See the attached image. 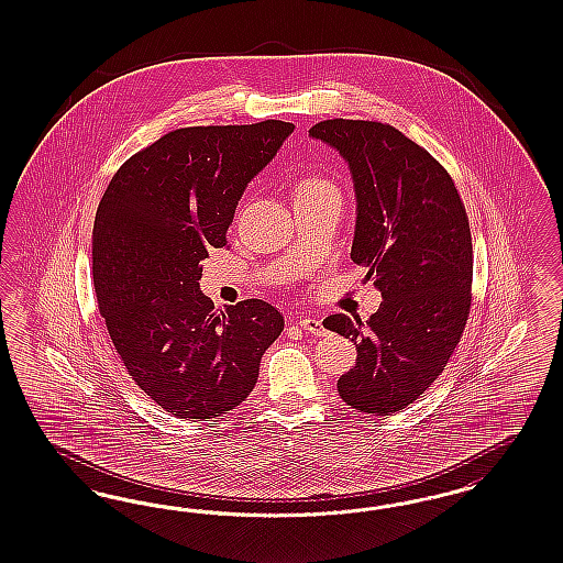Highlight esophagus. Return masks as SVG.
I'll use <instances>...</instances> for the list:
<instances>
[{"label": "esophagus", "instance_id": "obj_1", "mask_svg": "<svg viewBox=\"0 0 563 563\" xmlns=\"http://www.w3.org/2000/svg\"><path fill=\"white\" fill-rule=\"evenodd\" d=\"M299 325L306 330L307 334H313V336H325V328L322 324V320H316V318H303Z\"/></svg>", "mask_w": 563, "mask_h": 563}]
</instances>
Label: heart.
Returning a JSON list of instances; mask_svg holds the SVG:
<instances>
[{"instance_id":"b5f03b06","label":"heart","mask_w":563,"mask_h":563,"mask_svg":"<svg viewBox=\"0 0 563 563\" xmlns=\"http://www.w3.org/2000/svg\"><path fill=\"white\" fill-rule=\"evenodd\" d=\"M332 188H334V186H332L325 177H320V175H306V177H301V179L295 184V188H292V200H295V198L313 196V194H320V191H324V189Z\"/></svg>"}]
</instances>
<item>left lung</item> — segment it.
<instances>
[{
	"label": "left lung",
	"mask_w": 563,
	"mask_h": 563,
	"mask_svg": "<svg viewBox=\"0 0 563 563\" xmlns=\"http://www.w3.org/2000/svg\"><path fill=\"white\" fill-rule=\"evenodd\" d=\"M309 136L349 163L357 224L351 260L367 268L382 306L367 324L344 313L324 328L357 344L342 400L375 415L407 409L442 375L471 311L473 239L450 173L390 123L325 120Z\"/></svg>",
	"instance_id": "left-lung-1"
}]
</instances>
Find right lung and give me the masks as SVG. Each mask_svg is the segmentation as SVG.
<instances>
[{"label":"right lung","instance_id":"obj_1","mask_svg":"<svg viewBox=\"0 0 563 563\" xmlns=\"http://www.w3.org/2000/svg\"><path fill=\"white\" fill-rule=\"evenodd\" d=\"M295 125L179 128L130 156L102 194L92 280L111 342L137 386L179 419H214L254 390L285 320L262 299L219 313L200 290L247 184Z\"/></svg>","mask_w":563,"mask_h":563}]
</instances>
